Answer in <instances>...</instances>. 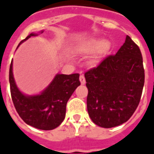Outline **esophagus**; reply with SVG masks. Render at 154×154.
<instances>
[{
  "instance_id": "esophagus-1",
  "label": "esophagus",
  "mask_w": 154,
  "mask_h": 154,
  "mask_svg": "<svg viewBox=\"0 0 154 154\" xmlns=\"http://www.w3.org/2000/svg\"><path fill=\"white\" fill-rule=\"evenodd\" d=\"M80 82H81V84L82 85L85 84V77L83 75L80 76Z\"/></svg>"
}]
</instances>
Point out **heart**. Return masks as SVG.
Returning <instances> with one entry per match:
<instances>
[{
  "label": "heart",
  "instance_id": "b5f03b06",
  "mask_svg": "<svg viewBox=\"0 0 154 154\" xmlns=\"http://www.w3.org/2000/svg\"><path fill=\"white\" fill-rule=\"evenodd\" d=\"M108 43L106 41H104V40H101V41H98V42H95L94 44L90 45L89 48V50H93V49H97V48H103L104 49H107L108 47Z\"/></svg>",
  "mask_w": 154,
  "mask_h": 154
}]
</instances>
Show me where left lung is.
I'll return each mask as SVG.
<instances>
[{"instance_id": "8db88e82", "label": "left lung", "mask_w": 154, "mask_h": 154, "mask_svg": "<svg viewBox=\"0 0 154 154\" xmlns=\"http://www.w3.org/2000/svg\"><path fill=\"white\" fill-rule=\"evenodd\" d=\"M87 109L94 123L112 128L126 122L141 99L145 71L139 47L129 36L115 55L85 73Z\"/></svg>"}]
</instances>
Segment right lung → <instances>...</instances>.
Returning <instances> with one entry per match:
<instances>
[{
  "label": "right lung",
  "mask_w": 154,
  "mask_h": 154,
  "mask_svg": "<svg viewBox=\"0 0 154 154\" xmlns=\"http://www.w3.org/2000/svg\"><path fill=\"white\" fill-rule=\"evenodd\" d=\"M44 30L40 31L43 33ZM39 33L32 32L21 43ZM17 46V47H18ZM78 73H57L51 83L39 94L26 95L18 89L13 72V60L9 68V84L13 105L21 119L29 125L42 130H51L64 121L66 104L81 85Z\"/></svg>",
  "instance_id": "right-lung-1"
}]
</instances>
